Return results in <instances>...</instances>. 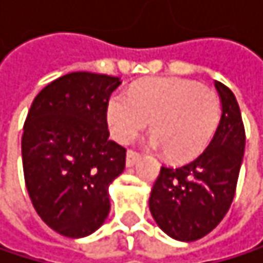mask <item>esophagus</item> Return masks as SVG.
<instances>
[{
  "label": "esophagus",
  "mask_w": 263,
  "mask_h": 263,
  "mask_svg": "<svg viewBox=\"0 0 263 263\" xmlns=\"http://www.w3.org/2000/svg\"><path fill=\"white\" fill-rule=\"evenodd\" d=\"M140 157H141V155H140L138 152H135V151H128V154H126V166H128V167H132V166L138 161Z\"/></svg>",
  "instance_id": "obj_1"
}]
</instances>
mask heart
<instances>
[{
  "instance_id": "obj_1",
  "label": "heart",
  "mask_w": 263,
  "mask_h": 263,
  "mask_svg": "<svg viewBox=\"0 0 263 263\" xmlns=\"http://www.w3.org/2000/svg\"><path fill=\"white\" fill-rule=\"evenodd\" d=\"M221 100L215 89L178 78L140 82L131 92L108 100L106 120L112 137L129 144L147 129L152 146L177 163L196 158L213 138L221 120Z\"/></svg>"
}]
</instances>
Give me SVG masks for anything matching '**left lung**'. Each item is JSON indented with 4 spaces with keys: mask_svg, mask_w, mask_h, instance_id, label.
Masks as SVG:
<instances>
[{
    "mask_svg": "<svg viewBox=\"0 0 263 263\" xmlns=\"http://www.w3.org/2000/svg\"><path fill=\"white\" fill-rule=\"evenodd\" d=\"M222 116L210 144L181 167L163 166L149 196L158 227L177 240L209 235L226 216L236 192L245 149V129L236 97L215 80Z\"/></svg>",
    "mask_w": 263,
    "mask_h": 263,
    "instance_id": "8db88e82",
    "label": "left lung"
}]
</instances>
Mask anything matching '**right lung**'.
I'll list each match as a JSON object with an SVG mask.
<instances>
[{
    "label": "right lung",
    "instance_id": "1",
    "mask_svg": "<svg viewBox=\"0 0 263 263\" xmlns=\"http://www.w3.org/2000/svg\"><path fill=\"white\" fill-rule=\"evenodd\" d=\"M122 83L78 71L48 83L33 100L21 141L27 192L41 219L67 237L102 227L111 210L109 184L126 149L109 140L106 106Z\"/></svg>",
    "mask_w": 263,
    "mask_h": 263
}]
</instances>
